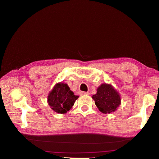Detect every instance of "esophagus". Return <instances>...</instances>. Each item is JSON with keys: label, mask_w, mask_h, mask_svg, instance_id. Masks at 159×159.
<instances>
[{"label": "esophagus", "mask_w": 159, "mask_h": 159, "mask_svg": "<svg viewBox=\"0 0 159 159\" xmlns=\"http://www.w3.org/2000/svg\"><path fill=\"white\" fill-rule=\"evenodd\" d=\"M81 95H89V92H85V91H81Z\"/></svg>", "instance_id": "34e87169"}]
</instances>
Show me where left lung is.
Wrapping results in <instances>:
<instances>
[{"mask_svg": "<svg viewBox=\"0 0 159 159\" xmlns=\"http://www.w3.org/2000/svg\"><path fill=\"white\" fill-rule=\"evenodd\" d=\"M92 98L98 109L105 114L115 112L121 103L119 93L111 84L106 83L99 86Z\"/></svg>", "mask_w": 159, "mask_h": 159, "instance_id": "left-lung-1", "label": "left lung"}]
</instances>
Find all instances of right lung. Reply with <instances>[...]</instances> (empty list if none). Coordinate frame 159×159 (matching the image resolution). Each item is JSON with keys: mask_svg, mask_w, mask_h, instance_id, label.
Listing matches in <instances>:
<instances>
[{"mask_svg": "<svg viewBox=\"0 0 159 159\" xmlns=\"http://www.w3.org/2000/svg\"><path fill=\"white\" fill-rule=\"evenodd\" d=\"M79 98L67 84L57 83L48 95V103L50 107L56 113L64 114L74 106L75 100Z\"/></svg>", "mask_w": 159, "mask_h": 159, "instance_id": "1", "label": "right lung"}]
</instances>
